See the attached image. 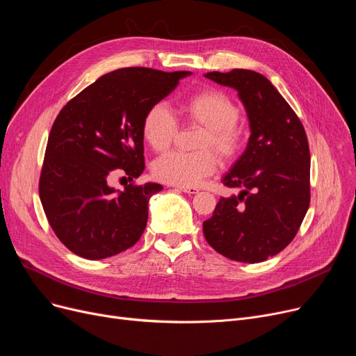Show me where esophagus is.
I'll use <instances>...</instances> for the list:
<instances>
[{
	"mask_svg": "<svg viewBox=\"0 0 356 356\" xmlns=\"http://www.w3.org/2000/svg\"><path fill=\"white\" fill-rule=\"evenodd\" d=\"M172 187H174L175 190H179V191L187 193V194H195V193H198V188H195V187H181V185H172Z\"/></svg>",
	"mask_w": 356,
	"mask_h": 356,
	"instance_id": "esophagus-1",
	"label": "esophagus"
}]
</instances>
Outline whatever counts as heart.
Here are the masks:
<instances>
[{"label":"heart","instance_id":"b5f03b06","mask_svg":"<svg viewBox=\"0 0 356 356\" xmlns=\"http://www.w3.org/2000/svg\"><path fill=\"white\" fill-rule=\"evenodd\" d=\"M179 110L185 120L204 127L197 140V149L201 150L166 152L152 165V172L159 181L193 187L217 171L213 151L225 162L239 158L246 146L248 130L239 123V107L220 90H201L182 99ZM177 130L175 115L163 104L152 106L143 115L142 136L156 152L171 146Z\"/></svg>","mask_w":356,"mask_h":356}]
</instances>
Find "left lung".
I'll list each match as a JSON object with an SVG mask.
<instances>
[{
    "instance_id": "left-lung-1",
    "label": "left lung",
    "mask_w": 356,
    "mask_h": 356,
    "mask_svg": "<svg viewBox=\"0 0 356 356\" xmlns=\"http://www.w3.org/2000/svg\"><path fill=\"white\" fill-rule=\"evenodd\" d=\"M245 104L248 147L223 178L238 195L218 200L202 223L209 245L232 261L257 264L289 246L310 206V149L298 115L264 75L249 70L209 72Z\"/></svg>"
}]
</instances>
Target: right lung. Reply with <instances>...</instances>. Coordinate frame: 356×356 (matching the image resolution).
<instances>
[{"mask_svg": "<svg viewBox=\"0 0 356 356\" xmlns=\"http://www.w3.org/2000/svg\"><path fill=\"white\" fill-rule=\"evenodd\" d=\"M188 71L123 67L99 76L66 103L50 129L39 195L58 239L86 259H104L136 243L159 184H136L145 169L142 120ZM131 182L109 187L115 174Z\"/></svg>", "mask_w": 356, "mask_h": 356, "instance_id": "right-lung-1", "label": "right lung"}]
</instances>
